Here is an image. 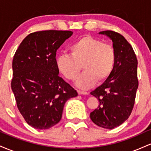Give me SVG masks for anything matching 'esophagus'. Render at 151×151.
I'll use <instances>...</instances> for the list:
<instances>
[{
    "instance_id": "esophagus-1",
    "label": "esophagus",
    "mask_w": 151,
    "mask_h": 151,
    "mask_svg": "<svg viewBox=\"0 0 151 151\" xmlns=\"http://www.w3.org/2000/svg\"><path fill=\"white\" fill-rule=\"evenodd\" d=\"M78 93L79 95H88V93L86 92V91H78Z\"/></svg>"
}]
</instances>
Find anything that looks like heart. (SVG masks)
Wrapping results in <instances>:
<instances>
[{"label": "heart", "mask_w": 151, "mask_h": 151, "mask_svg": "<svg viewBox=\"0 0 151 151\" xmlns=\"http://www.w3.org/2000/svg\"><path fill=\"white\" fill-rule=\"evenodd\" d=\"M70 55L58 57L56 65L64 77L76 81L81 68L85 70L77 81L80 88L87 89L96 82H103L112 73L116 64V50L112 45L86 35L70 47Z\"/></svg>", "instance_id": "b5f03b06"}]
</instances>
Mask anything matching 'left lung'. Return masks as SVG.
<instances>
[{
    "label": "left lung",
    "mask_w": 151,
    "mask_h": 151,
    "mask_svg": "<svg viewBox=\"0 0 151 151\" xmlns=\"http://www.w3.org/2000/svg\"><path fill=\"white\" fill-rule=\"evenodd\" d=\"M99 33L106 35L112 40L116 59L111 75L91 92L99 104L90 117L97 126L113 129L124 123L133 111L138 87V60L130 44L120 33L113 30Z\"/></svg>",
    "instance_id": "left-lung-1"
}]
</instances>
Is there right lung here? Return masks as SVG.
I'll list each match as a JSON object with an SVG mask.
<instances>
[{"mask_svg": "<svg viewBox=\"0 0 151 151\" xmlns=\"http://www.w3.org/2000/svg\"><path fill=\"white\" fill-rule=\"evenodd\" d=\"M70 30H40L23 39L13 59L11 88L17 107L28 125L48 129L62 118L68 99L77 91L58 76L56 51Z\"/></svg>", "mask_w": 151, "mask_h": 151, "instance_id": "add662e5", "label": "right lung"}]
</instances>
